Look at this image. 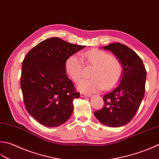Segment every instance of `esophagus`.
I'll use <instances>...</instances> for the list:
<instances>
[{"instance_id": "esophagus-1", "label": "esophagus", "mask_w": 159, "mask_h": 159, "mask_svg": "<svg viewBox=\"0 0 159 159\" xmlns=\"http://www.w3.org/2000/svg\"><path fill=\"white\" fill-rule=\"evenodd\" d=\"M80 96L81 97H90L91 96V94H85V93H80Z\"/></svg>"}]
</instances>
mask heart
I'll return each instance as SVG.
<instances>
[{"instance_id":"heart-1","label":"heart","mask_w":159,"mask_h":159,"mask_svg":"<svg viewBox=\"0 0 159 159\" xmlns=\"http://www.w3.org/2000/svg\"><path fill=\"white\" fill-rule=\"evenodd\" d=\"M84 63L94 69L90 74L92 79L83 80L78 85L79 91L83 93L101 91L104 88L111 89L122 78L123 65L120 59L106 51L93 48L83 52L81 58L71 54L65 61V71L74 83L79 82L83 77Z\"/></svg>"}]
</instances>
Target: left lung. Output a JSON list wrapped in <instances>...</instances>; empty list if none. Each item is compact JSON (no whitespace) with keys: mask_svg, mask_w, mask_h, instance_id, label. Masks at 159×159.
Segmentation results:
<instances>
[{"mask_svg":"<svg viewBox=\"0 0 159 159\" xmlns=\"http://www.w3.org/2000/svg\"><path fill=\"white\" fill-rule=\"evenodd\" d=\"M102 48L120 59L123 74L116 88L103 96V107L94 114L105 125L121 127L130 122L137 112L144 97L147 73L141 58L127 46L115 43Z\"/></svg>","mask_w":159,"mask_h":159,"instance_id":"obj_1","label":"left lung"}]
</instances>
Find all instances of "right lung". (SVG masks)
<instances>
[{"mask_svg": "<svg viewBox=\"0 0 159 159\" xmlns=\"http://www.w3.org/2000/svg\"><path fill=\"white\" fill-rule=\"evenodd\" d=\"M85 45L53 37L30 49L23 61L20 86L27 111L43 125L57 127L72 114L80 97L66 74L65 62Z\"/></svg>", "mask_w": 159, "mask_h": 159, "instance_id": "add662e5", "label": "right lung"}]
</instances>
